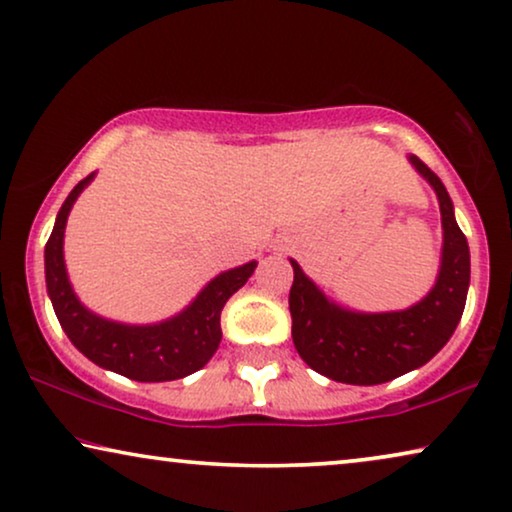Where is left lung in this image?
I'll return each mask as SVG.
<instances>
[{
	"instance_id": "left-lung-1",
	"label": "left lung",
	"mask_w": 512,
	"mask_h": 512,
	"mask_svg": "<svg viewBox=\"0 0 512 512\" xmlns=\"http://www.w3.org/2000/svg\"><path fill=\"white\" fill-rule=\"evenodd\" d=\"M408 162L434 187L443 225L436 283L417 304L385 313L352 311L329 299L290 259L294 348L313 371L336 383L380 385L420 369L450 341L462 320L471 283L469 243L441 178L415 155H408Z\"/></svg>"
}]
</instances>
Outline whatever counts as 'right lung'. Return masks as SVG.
<instances>
[{"mask_svg": "<svg viewBox=\"0 0 512 512\" xmlns=\"http://www.w3.org/2000/svg\"><path fill=\"white\" fill-rule=\"evenodd\" d=\"M95 176L92 171L64 199L55 218L53 234L43 250L46 290L57 320L69 341L102 369L139 383H164V380L190 376L206 366L218 350L222 308L236 290L248 283L257 262L253 259L236 269L218 273L181 313L155 325H125L92 313L88 306L81 304L69 283L67 264H64V229L76 199L95 181Z\"/></svg>", "mask_w": 512, "mask_h": 512, "instance_id": "1", "label": "right lung"}]
</instances>
